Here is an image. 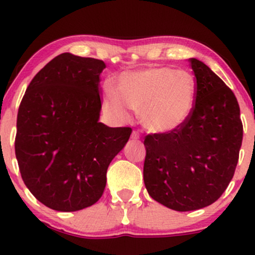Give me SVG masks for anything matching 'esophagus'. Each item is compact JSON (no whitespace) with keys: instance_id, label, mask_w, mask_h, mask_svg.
Here are the masks:
<instances>
[{"instance_id":"1","label":"esophagus","mask_w":255,"mask_h":255,"mask_svg":"<svg viewBox=\"0 0 255 255\" xmlns=\"http://www.w3.org/2000/svg\"><path fill=\"white\" fill-rule=\"evenodd\" d=\"M131 140H139L140 139V134L137 133L136 130H133V133H131Z\"/></svg>"}]
</instances>
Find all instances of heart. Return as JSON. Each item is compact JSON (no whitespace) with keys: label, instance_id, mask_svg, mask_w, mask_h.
I'll return each mask as SVG.
<instances>
[{"label":"heart","instance_id":"obj_1","mask_svg":"<svg viewBox=\"0 0 255 255\" xmlns=\"http://www.w3.org/2000/svg\"><path fill=\"white\" fill-rule=\"evenodd\" d=\"M116 93L107 92L104 105L120 119L127 107L139 111L140 121L154 133L177 130L191 118L197 98V83L189 72L170 67H148L126 72L116 79Z\"/></svg>","mask_w":255,"mask_h":255}]
</instances>
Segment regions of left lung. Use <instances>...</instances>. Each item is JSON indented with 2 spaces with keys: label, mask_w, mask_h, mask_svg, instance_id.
<instances>
[{
  "label": "left lung",
  "mask_w": 255,
  "mask_h": 255,
  "mask_svg": "<svg viewBox=\"0 0 255 255\" xmlns=\"http://www.w3.org/2000/svg\"><path fill=\"white\" fill-rule=\"evenodd\" d=\"M197 98L177 130L145 137L144 182L152 199L193 211L223 194L238 165L244 127L235 95L204 62L191 58Z\"/></svg>",
  "instance_id": "left-lung-1"
}]
</instances>
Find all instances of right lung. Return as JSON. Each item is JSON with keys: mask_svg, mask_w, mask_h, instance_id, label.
I'll list each match as a JSON object with an SVG mask.
<instances>
[{"mask_svg": "<svg viewBox=\"0 0 255 255\" xmlns=\"http://www.w3.org/2000/svg\"><path fill=\"white\" fill-rule=\"evenodd\" d=\"M102 60L64 52L37 73L16 120L15 156L22 180L40 203L72 212L96 204L107 170L129 139V127L99 122Z\"/></svg>", "mask_w": 255, "mask_h": 255, "instance_id": "1", "label": "right lung"}]
</instances>
